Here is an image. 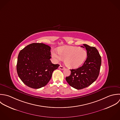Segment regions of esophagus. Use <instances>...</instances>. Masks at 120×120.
Listing matches in <instances>:
<instances>
[{"instance_id":"1","label":"esophagus","mask_w":120,"mask_h":120,"mask_svg":"<svg viewBox=\"0 0 120 120\" xmlns=\"http://www.w3.org/2000/svg\"><path fill=\"white\" fill-rule=\"evenodd\" d=\"M59 68H60V69L63 70V69H65V67H63V66H61V65H60V66H59Z\"/></svg>"}]
</instances>
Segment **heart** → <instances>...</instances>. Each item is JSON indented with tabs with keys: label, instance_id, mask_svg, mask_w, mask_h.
<instances>
[{
	"label": "heart",
	"instance_id": "1",
	"mask_svg": "<svg viewBox=\"0 0 120 120\" xmlns=\"http://www.w3.org/2000/svg\"><path fill=\"white\" fill-rule=\"evenodd\" d=\"M51 54L56 61L65 60L66 65L70 68H77L80 67L87 57V52L85 49L72 46L60 47L58 52L52 50Z\"/></svg>",
	"mask_w": 120,
	"mask_h": 120
}]
</instances>
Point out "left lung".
Returning a JSON list of instances; mask_svg holds the SVG:
<instances>
[{
  "label": "left lung",
  "instance_id": "obj_1",
  "mask_svg": "<svg viewBox=\"0 0 120 120\" xmlns=\"http://www.w3.org/2000/svg\"><path fill=\"white\" fill-rule=\"evenodd\" d=\"M87 51V58L83 65L77 69H70L71 75L66 80L72 87L81 89L92 84L97 79L101 63V57L97 49L83 44Z\"/></svg>",
  "mask_w": 120,
  "mask_h": 120
}]
</instances>
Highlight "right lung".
<instances>
[{
	"instance_id": "1",
	"label": "right lung",
	"mask_w": 120,
	"mask_h": 120,
	"mask_svg": "<svg viewBox=\"0 0 120 120\" xmlns=\"http://www.w3.org/2000/svg\"><path fill=\"white\" fill-rule=\"evenodd\" d=\"M51 47L43 43H32L21 50L18 55L17 71L19 77L28 86L38 89L45 86L53 71L59 67L50 59Z\"/></svg>"
}]
</instances>
